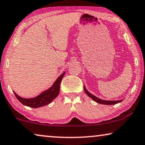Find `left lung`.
<instances>
[{
  "label": "left lung",
  "mask_w": 145,
  "mask_h": 145,
  "mask_svg": "<svg viewBox=\"0 0 145 145\" xmlns=\"http://www.w3.org/2000/svg\"><path fill=\"white\" fill-rule=\"evenodd\" d=\"M84 89L85 93L87 94V95L89 96L90 98H91L93 101H95V102L98 103L99 104H102V105H115L116 103H120L123 100H117V101H108V100H103L101 99L98 98L96 97V96L93 95V94L90 93L89 91H88L86 88L85 86H84Z\"/></svg>",
  "instance_id": "obj_1"
}]
</instances>
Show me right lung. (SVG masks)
I'll use <instances>...</instances> for the list:
<instances>
[{"instance_id": "obj_1", "label": "right lung", "mask_w": 145, "mask_h": 145, "mask_svg": "<svg viewBox=\"0 0 145 145\" xmlns=\"http://www.w3.org/2000/svg\"><path fill=\"white\" fill-rule=\"evenodd\" d=\"M65 73V72H64L57 78L51 87L48 88V89L45 90L44 91L42 92L40 94H39V95H37L35 97L24 98L19 96L16 92L14 91V93L19 101L22 103L24 105L34 108L47 105L50 104V103L53 101L59 95L60 89V84L62 80L63 77L64 76Z\"/></svg>"}]
</instances>
